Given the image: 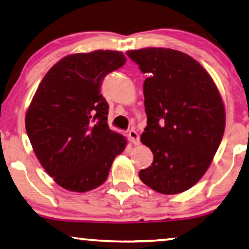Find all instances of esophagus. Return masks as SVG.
<instances>
[{"label":"esophagus","mask_w":249,"mask_h":249,"mask_svg":"<svg viewBox=\"0 0 249 249\" xmlns=\"http://www.w3.org/2000/svg\"><path fill=\"white\" fill-rule=\"evenodd\" d=\"M128 138L134 145L140 144V136L138 134V132L134 131V129H131V131L128 132Z\"/></svg>","instance_id":"34e87169"}]
</instances>
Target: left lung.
Here are the masks:
<instances>
[{"instance_id": "8db88e82", "label": "left lung", "mask_w": 249, "mask_h": 249, "mask_svg": "<svg viewBox=\"0 0 249 249\" xmlns=\"http://www.w3.org/2000/svg\"><path fill=\"white\" fill-rule=\"evenodd\" d=\"M149 78L143 83L146 127L141 142L153 162L139 176L162 194L187 191L212 162L226 126L223 101L204 68L170 48L127 51Z\"/></svg>"}]
</instances>
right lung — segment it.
Masks as SVG:
<instances>
[{
	"label": "right lung",
	"mask_w": 249,
	"mask_h": 249,
	"mask_svg": "<svg viewBox=\"0 0 249 249\" xmlns=\"http://www.w3.org/2000/svg\"><path fill=\"white\" fill-rule=\"evenodd\" d=\"M126 57L117 51L65 56L46 73L26 114V129L38 160L59 186L85 193L107 179L126 139L107 123L100 87Z\"/></svg>",
	"instance_id": "obj_1"
}]
</instances>
